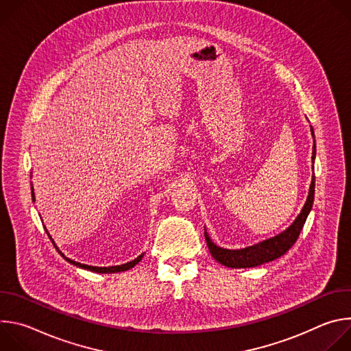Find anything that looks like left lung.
<instances>
[{
  "instance_id": "8db88e82",
  "label": "left lung",
  "mask_w": 351,
  "mask_h": 351,
  "mask_svg": "<svg viewBox=\"0 0 351 351\" xmlns=\"http://www.w3.org/2000/svg\"><path fill=\"white\" fill-rule=\"evenodd\" d=\"M311 134L314 137V130L311 128ZM315 140H314V145H313V162L315 160ZM314 193H315V176L313 175L311 179V184H310V190H308V197L307 202L300 213L297 215V218L294 219V222L282 233L267 239L261 243H257L254 245H250L245 248H240V250H228V248H222L219 245H217L215 243H213V240L210 239L207 230L204 232L206 236V241L207 245L210 248L211 256L222 265L229 267V268H253L269 261H274L279 257H282L283 254H286L287 250L295 243L300 232H302L306 219L313 208V203H314Z\"/></svg>"
}]
</instances>
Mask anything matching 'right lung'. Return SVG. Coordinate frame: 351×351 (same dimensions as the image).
Wrapping results in <instances>:
<instances>
[{
    "label": "right lung",
    "mask_w": 351,
    "mask_h": 351,
    "mask_svg": "<svg viewBox=\"0 0 351 351\" xmlns=\"http://www.w3.org/2000/svg\"><path fill=\"white\" fill-rule=\"evenodd\" d=\"M32 199L33 202H36V198H34V191H33V187H32ZM45 232H47V234H48V237L51 239V236H49V233H48V230L45 229ZM51 241H53V244L56 245V243H54V240L51 239ZM56 248H57V252L68 261V263H71V264H73V265H76V267H79V268H83V269H88V271H93V272H98V274H114V272H122V271H128V269H130V268H133L136 264H138L140 261H141V258H143V256L144 254H140L137 258H134L133 261H130V263H126V264H122V265H115V267H91V265H86V264H80V263H76V261H73V260H71V258H66L61 252H60V248L56 245Z\"/></svg>",
    "instance_id": "obj_1"
}]
</instances>
